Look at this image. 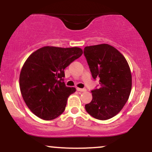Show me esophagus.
Here are the masks:
<instances>
[{"instance_id": "obj_1", "label": "esophagus", "mask_w": 152, "mask_h": 152, "mask_svg": "<svg viewBox=\"0 0 152 152\" xmlns=\"http://www.w3.org/2000/svg\"><path fill=\"white\" fill-rule=\"evenodd\" d=\"M76 90H77L78 91H81V92L86 91V88H76Z\"/></svg>"}]
</instances>
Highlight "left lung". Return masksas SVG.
I'll use <instances>...</instances> for the list:
<instances>
[{"label":"left lung","instance_id":"obj_1","mask_svg":"<svg viewBox=\"0 0 152 152\" xmlns=\"http://www.w3.org/2000/svg\"><path fill=\"white\" fill-rule=\"evenodd\" d=\"M94 79L99 86L91 91L92 101L85 105L94 118L107 120L125 105L132 90V74L126 58L109 44L86 46L83 50Z\"/></svg>","mask_w":152,"mask_h":152}]
</instances>
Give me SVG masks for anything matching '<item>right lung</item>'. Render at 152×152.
<instances>
[{
	"label": "right lung",
	"instance_id": "1",
	"mask_svg": "<svg viewBox=\"0 0 152 152\" xmlns=\"http://www.w3.org/2000/svg\"><path fill=\"white\" fill-rule=\"evenodd\" d=\"M83 53L81 48L45 46L31 54L23 66L19 84L23 99L38 117L52 120L65 110L76 88L66 86L64 69Z\"/></svg>",
	"mask_w": 152,
	"mask_h": 152
}]
</instances>
